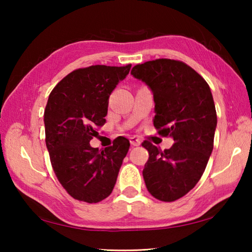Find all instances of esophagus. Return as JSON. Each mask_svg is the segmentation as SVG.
<instances>
[{
	"label": "esophagus",
	"instance_id": "obj_1",
	"mask_svg": "<svg viewBox=\"0 0 252 252\" xmlns=\"http://www.w3.org/2000/svg\"><path fill=\"white\" fill-rule=\"evenodd\" d=\"M130 143H131V146H133V147L140 146V144H141V140L136 138V136H131V138H130Z\"/></svg>",
	"mask_w": 252,
	"mask_h": 252
}]
</instances>
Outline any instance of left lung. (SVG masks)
I'll return each mask as SVG.
<instances>
[{
	"mask_svg": "<svg viewBox=\"0 0 252 252\" xmlns=\"http://www.w3.org/2000/svg\"><path fill=\"white\" fill-rule=\"evenodd\" d=\"M131 74L151 89L158 133L174 141L164 151L143 141L149 152L144 182L156 199L176 201L197 185L212 152L217 112L210 88L198 72L177 60L136 64Z\"/></svg>",
	"mask_w": 252,
	"mask_h": 252,
	"instance_id": "obj_1",
	"label": "left lung"
}]
</instances>
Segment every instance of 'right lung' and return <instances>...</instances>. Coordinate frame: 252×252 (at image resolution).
<instances>
[{"instance_id":"1","label":"right lung","mask_w":252,"mask_h":252,"mask_svg":"<svg viewBox=\"0 0 252 252\" xmlns=\"http://www.w3.org/2000/svg\"><path fill=\"white\" fill-rule=\"evenodd\" d=\"M130 69L131 64L74 70L49 95L44 126L51 164L66 192L80 201L96 203L109 197L129 151L126 138L102 151L90 141L105 123L110 94Z\"/></svg>"}]
</instances>
